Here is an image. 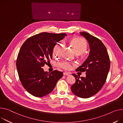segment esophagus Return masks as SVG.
<instances>
[{
  "mask_svg": "<svg viewBox=\"0 0 123 123\" xmlns=\"http://www.w3.org/2000/svg\"><path fill=\"white\" fill-rule=\"evenodd\" d=\"M63 75L64 76H69L70 75V73H67V72H64L63 73Z\"/></svg>",
  "mask_w": 123,
  "mask_h": 123,
  "instance_id": "34e87169",
  "label": "esophagus"
}]
</instances>
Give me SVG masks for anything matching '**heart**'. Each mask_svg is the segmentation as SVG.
I'll list each match as a JSON object with an SVG mask.
<instances>
[{
	"instance_id": "1",
	"label": "heart",
	"mask_w": 123,
	"mask_h": 123,
	"mask_svg": "<svg viewBox=\"0 0 123 123\" xmlns=\"http://www.w3.org/2000/svg\"><path fill=\"white\" fill-rule=\"evenodd\" d=\"M69 44L72 47L73 49L77 54L84 53L87 48V44L85 40L80 37H76L72 39L69 42ZM63 48L62 43L56 44L53 48V55L56 57H59L61 56L62 51ZM59 66L64 70H70L72 66L74 65L73 63L64 60L59 63Z\"/></svg>"
}]
</instances>
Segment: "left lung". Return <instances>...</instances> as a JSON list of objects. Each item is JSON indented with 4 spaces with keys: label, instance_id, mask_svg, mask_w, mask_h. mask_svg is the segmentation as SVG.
<instances>
[{
    "label": "left lung",
    "instance_id": "left-lung-1",
    "mask_svg": "<svg viewBox=\"0 0 123 123\" xmlns=\"http://www.w3.org/2000/svg\"><path fill=\"white\" fill-rule=\"evenodd\" d=\"M89 43V55L76 71L86 72L85 78L73 74L76 82L72 86V92L83 98L96 94L101 89L107 79L110 67V60L107 49L101 41L86 32H80Z\"/></svg>",
    "mask_w": 123,
    "mask_h": 123
}]
</instances>
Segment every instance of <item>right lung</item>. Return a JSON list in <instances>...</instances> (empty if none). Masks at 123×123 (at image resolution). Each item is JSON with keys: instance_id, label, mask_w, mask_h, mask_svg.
I'll list each match as a JSON object with an SVG mask.
<instances>
[{"instance_id": "1", "label": "right lung", "mask_w": 123, "mask_h": 123, "mask_svg": "<svg viewBox=\"0 0 123 123\" xmlns=\"http://www.w3.org/2000/svg\"><path fill=\"white\" fill-rule=\"evenodd\" d=\"M67 35L41 32L28 38L19 50L16 66L21 83L34 96L41 97L50 93L63 72L54 70L48 74L43 67L52 59L53 48Z\"/></svg>"}]
</instances>
